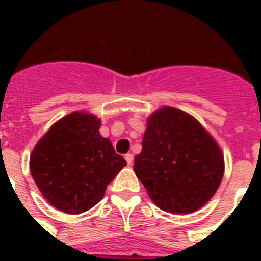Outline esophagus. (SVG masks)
<instances>
[{
  "label": "esophagus",
  "mask_w": 261,
  "mask_h": 261,
  "mask_svg": "<svg viewBox=\"0 0 261 261\" xmlns=\"http://www.w3.org/2000/svg\"><path fill=\"white\" fill-rule=\"evenodd\" d=\"M125 161H126V163H128L129 166L132 165L133 163V155L130 153H128V154H125Z\"/></svg>",
  "instance_id": "34e87169"
}]
</instances>
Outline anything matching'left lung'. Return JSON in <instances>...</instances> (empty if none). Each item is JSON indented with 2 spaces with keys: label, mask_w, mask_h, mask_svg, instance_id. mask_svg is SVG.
I'll return each instance as SVG.
<instances>
[{
  "label": "left lung",
  "mask_w": 261,
  "mask_h": 261,
  "mask_svg": "<svg viewBox=\"0 0 261 261\" xmlns=\"http://www.w3.org/2000/svg\"><path fill=\"white\" fill-rule=\"evenodd\" d=\"M133 168L158 208L187 214L213 197L225 165L220 146L195 117L162 107L147 119Z\"/></svg>",
  "instance_id": "left-lung-1"
}]
</instances>
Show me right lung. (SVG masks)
<instances>
[{"label": "right lung", "mask_w": 261, "mask_h": 261, "mask_svg": "<svg viewBox=\"0 0 261 261\" xmlns=\"http://www.w3.org/2000/svg\"><path fill=\"white\" fill-rule=\"evenodd\" d=\"M99 128L96 116L73 112L53 124L32 150V179L44 199L59 211L80 214L91 209L126 166Z\"/></svg>", "instance_id": "obj_1"}]
</instances>
